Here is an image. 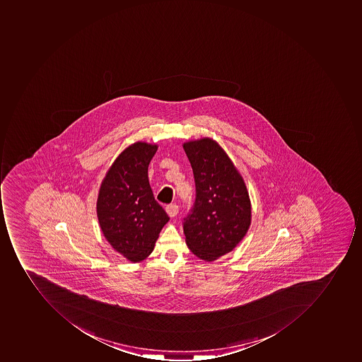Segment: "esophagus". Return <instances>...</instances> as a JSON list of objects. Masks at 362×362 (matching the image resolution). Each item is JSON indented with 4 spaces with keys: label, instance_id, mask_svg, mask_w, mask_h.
Here are the masks:
<instances>
[{
    "label": "esophagus",
    "instance_id": "34e87169",
    "mask_svg": "<svg viewBox=\"0 0 362 362\" xmlns=\"http://www.w3.org/2000/svg\"><path fill=\"white\" fill-rule=\"evenodd\" d=\"M166 213H168V215H170V218H174V216H176L178 213V206L175 204H168V206H166Z\"/></svg>",
    "mask_w": 362,
    "mask_h": 362
}]
</instances>
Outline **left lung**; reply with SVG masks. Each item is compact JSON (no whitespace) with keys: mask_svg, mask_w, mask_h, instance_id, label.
<instances>
[{"mask_svg":"<svg viewBox=\"0 0 362 362\" xmlns=\"http://www.w3.org/2000/svg\"><path fill=\"white\" fill-rule=\"evenodd\" d=\"M196 184L194 208L184 218L186 244L194 255L214 261L230 252L251 223L246 184L220 144L202 138L182 144Z\"/></svg>","mask_w":362,"mask_h":362,"instance_id":"8db88e82","label":"left lung"}]
</instances>
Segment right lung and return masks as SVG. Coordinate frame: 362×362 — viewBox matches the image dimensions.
Instances as JSON below:
<instances>
[{"label":"right lung","mask_w":362,"mask_h":362,"mask_svg":"<svg viewBox=\"0 0 362 362\" xmlns=\"http://www.w3.org/2000/svg\"><path fill=\"white\" fill-rule=\"evenodd\" d=\"M156 144H130L112 164L102 180L97 214L104 237L132 262L147 258L170 218L158 201L148 178Z\"/></svg>","instance_id":"add662e5"}]
</instances>
